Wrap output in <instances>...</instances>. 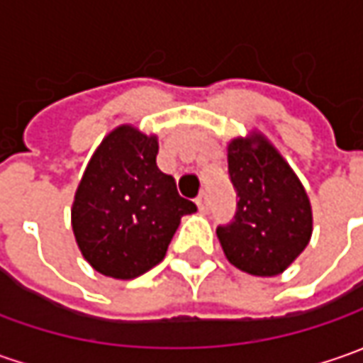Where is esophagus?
Segmentation results:
<instances>
[{
  "label": "esophagus",
  "mask_w": 363,
  "mask_h": 363,
  "mask_svg": "<svg viewBox=\"0 0 363 363\" xmlns=\"http://www.w3.org/2000/svg\"><path fill=\"white\" fill-rule=\"evenodd\" d=\"M196 203H198L200 212H208V208H210V202H208V194H200V196L196 198Z\"/></svg>",
  "instance_id": "esophagus-1"
}]
</instances>
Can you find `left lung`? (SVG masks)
<instances>
[{
    "mask_svg": "<svg viewBox=\"0 0 363 363\" xmlns=\"http://www.w3.org/2000/svg\"><path fill=\"white\" fill-rule=\"evenodd\" d=\"M228 145V177L236 191V214L216 228L224 255L257 277L283 272L311 238V206L305 189L260 135Z\"/></svg>",
    "mask_w": 363,
    "mask_h": 363,
    "instance_id": "left-lung-1",
    "label": "left lung"
}]
</instances>
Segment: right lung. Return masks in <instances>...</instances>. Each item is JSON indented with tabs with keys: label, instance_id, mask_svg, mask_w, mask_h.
Segmentation results:
<instances>
[{
	"label": "right lung",
	"instance_id": "add662e5",
	"mask_svg": "<svg viewBox=\"0 0 363 363\" xmlns=\"http://www.w3.org/2000/svg\"><path fill=\"white\" fill-rule=\"evenodd\" d=\"M160 145L123 125L92 155L72 206V230L92 269L135 279L163 260L167 246L196 203L177 194L157 167Z\"/></svg>",
	"mask_w": 363,
	"mask_h": 363
}]
</instances>
